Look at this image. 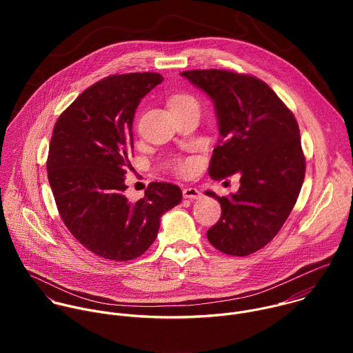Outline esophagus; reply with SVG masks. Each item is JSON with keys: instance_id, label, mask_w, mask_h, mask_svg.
<instances>
[{"instance_id": "1", "label": "esophagus", "mask_w": 353, "mask_h": 353, "mask_svg": "<svg viewBox=\"0 0 353 353\" xmlns=\"http://www.w3.org/2000/svg\"><path fill=\"white\" fill-rule=\"evenodd\" d=\"M183 196L190 198V199H198V198H201V191L194 187H185V188H183Z\"/></svg>"}]
</instances>
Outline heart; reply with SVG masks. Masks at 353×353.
I'll return each mask as SVG.
<instances>
[{
    "label": "heart",
    "mask_w": 353,
    "mask_h": 353,
    "mask_svg": "<svg viewBox=\"0 0 353 353\" xmlns=\"http://www.w3.org/2000/svg\"><path fill=\"white\" fill-rule=\"evenodd\" d=\"M190 105L196 106L195 99H194L192 96H190V94H183V93L174 94V96L170 99V102H169L170 109L184 108V106H190ZM174 169H176V172H177L179 174H183V176L190 174V173L194 170V162H192V161H188V159H187V161H179V162H176Z\"/></svg>",
    "instance_id": "1"
}]
</instances>
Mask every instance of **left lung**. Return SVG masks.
<instances>
[{
	"label": "left lung",
	"mask_w": 353,
	"mask_h": 353,
	"mask_svg": "<svg viewBox=\"0 0 353 353\" xmlns=\"http://www.w3.org/2000/svg\"><path fill=\"white\" fill-rule=\"evenodd\" d=\"M214 102L221 134L210 176L234 173L240 187L219 201L221 219L207 232L210 243L229 256H248L268 244L283 226L305 180L306 162L292 112L261 79L225 70L181 72Z\"/></svg>",
	"instance_id": "1"
}]
</instances>
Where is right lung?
I'll use <instances>...</instances> for the list:
<instances>
[{
	"label": "right lung",
	"instance_id": "obj_1",
	"mask_svg": "<svg viewBox=\"0 0 353 353\" xmlns=\"http://www.w3.org/2000/svg\"><path fill=\"white\" fill-rule=\"evenodd\" d=\"M162 81L157 72H134L93 83L61 113L50 141L47 174L59 214L83 247L106 260L143 254L161 216L183 198L177 185L158 181L134 203L124 195L135 110Z\"/></svg>",
	"mask_w": 353,
	"mask_h": 353
}]
</instances>
